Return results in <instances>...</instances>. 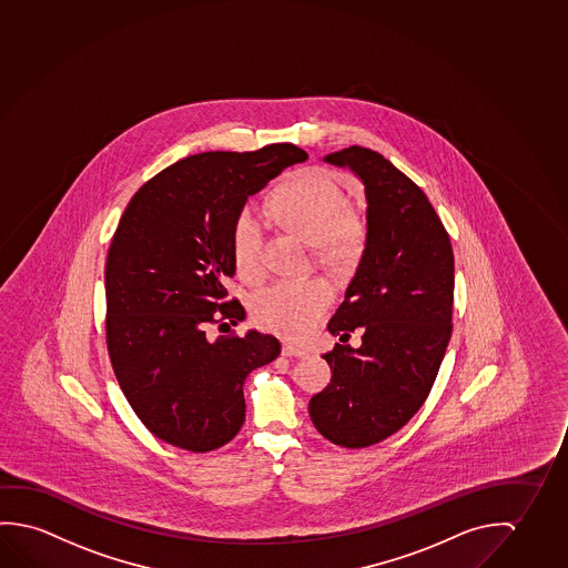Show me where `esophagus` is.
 <instances>
[{"label":"esophagus","mask_w":568,"mask_h":568,"mask_svg":"<svg viewBox=\"0 0 568 568\" xmlns=\"http://www.w3.org/2000/svg\"><path fill=\"white\" fill-rule=\"evenodd\" d=\"M282 355H286V357H306V349H302V347H297V345H292V343H284L282 345Z\"/></svg>","instance_id":"obj_1"}]
</instances>
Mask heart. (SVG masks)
<instances>
[{"mask_svg":"<svg viewBox=\"0 0 568 568\" xmlns=\"http://www.w3.org/2000/svg\"><path fill=\"white\" fill-rule=\"evenodd\" d=\"M347 203L335 181L324 173L304 172L284 181L266 201V209L280 226L312 243L317 261L347 272L359 264L369 243V219ZM233 254L244 278H261L262 226L251 211L234 219ZM332 300L334 292L324 278L282 280L254 296L253 315L264 329L300 337L322 320Z\"/></svg>","mask_w":568,"mask_h":568,"instance_id":"1","label":"heart"}]
</instances>
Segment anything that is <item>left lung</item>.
<instances>
[{
  "label": "left lung",
  "mask_w": 568,
  "mask_h": 568,
  "mask_svg": "<svg viewBox=\"0 0 568 568\" xmlns=\"http://www.w3.org/2000/svg\"><path fill=\"white\" fill-rule=\"evenodd\" d=\"M365 183L369 243L329 334L332 383L310 400L317 433L342 448H367L400 430L430 395L452 337L454 253L424 191L369 148L325 155Z\"/></svg>",
  "instance_id": "1"
}]
</instances>
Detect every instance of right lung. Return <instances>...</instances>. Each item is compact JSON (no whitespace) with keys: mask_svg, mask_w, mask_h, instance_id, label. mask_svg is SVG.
I'll return each instance as SVG.
<instances>
[{"mask_svg":"<svg viewBox=\"0 0 568 568\" xmlns=\"http://www.w3.org/2000/svg\"><path fill=\"white\" fill-rule=\"evenodd\" d=\"M306 160L294 144L195 153L145 181L120 216L104 271L110 363L135 416L175 448L233 440L244 378L280 355L272 335L231 332L244 320L225 288L233 225L248 195ZM209 324L224 335L211 341Z\"/></svg>","mask_w":568,"mask_h":568,"instance_id":"1","label":"right lung"}]
</instances>
